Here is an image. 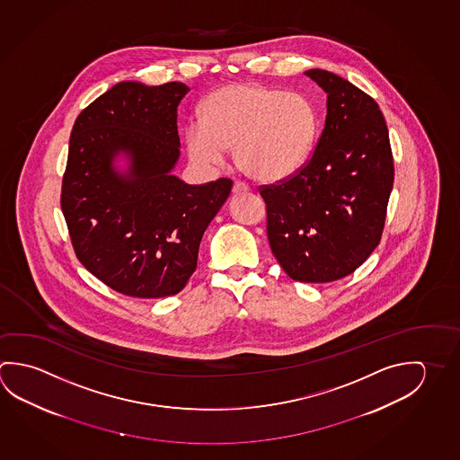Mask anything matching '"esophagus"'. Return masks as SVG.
<instances>
[{"instance_id": "34e87169", "label": "esophagus", "mask_w": 460, "mask_h": 460, "mask_svg": "<svg viewBox=\"0 0 460 460\" xmlns=\"http://www.w3.org/2000/svg\"><path fill=\"white\" fill-rule=\"evenodd\" d=\"M249 192V187L245 186V184H241V182H235L233 186V194L234 195H243Z\"/></svg>"}]
</instances>
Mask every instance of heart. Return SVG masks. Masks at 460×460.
Returning a JSON list of instances; mask_svg holds the SVG:
<instances>
[{
	"label": "heart",
	"mask_w": 460,
	"mask_h": 460,
	"mask_svg": "<svg viewBox=\"0 0 460 460\" xmlns=\"http://www.w3.org/2000/svg\"><path fill=\"white\" fill-rule=\"evenodd\" d=\"M200 124L186 130L187 155L200 164H218L233 148L235 166L249 178L278 182L310 158L318 130L314 102L302 92L233 84L205 98Z\"/></svg>",
	"instance_id": "obj_1"
}]
</instances>
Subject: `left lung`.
<instances>
[{
    "mask_svg": "<svg viewBox=\"0 0 460 460\" xmlns=\"http://www.w3.org/2000/svg\"><path fill=\"white\" fill-rule=\"evenodd\" d=\"M305 75L328 95L322 137L297 174L260 195L271 252L286 274L331 282L354 273L376 249L394 166L378 103L336 74Z\"/></svg>",
    "mask_w": 460,
    "mask_h": 460,
    "instance_id": "left-lung-1",
    "label": "left lung"
}]
</instances>
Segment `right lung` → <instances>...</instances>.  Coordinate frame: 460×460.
Returning a JSON list of instances; mask_svg holds the SVG:
<instances>
[{"label": "right lung", "instance_id": "1", "mask_svg": "<svg viewBox=\"0 0 460 460\" xmlns=\"http://www.w3.org/2000/svg\"><path fill=\"white\" fill-rule=\"evenodd\" d=\"M189 90L182 82H119L74 122L63 215L82 265L124 296L184 289L203 233L233 189L229 179L189 186L172 174L178 106Z\"/></svg>", "mask_w": 460, "mask_h": 460}]
</instances>
